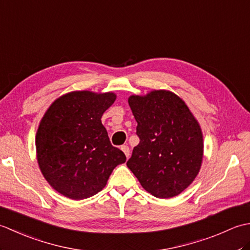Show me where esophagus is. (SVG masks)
<instances>
[{"instance_id": "34e87169", "label": "esophagus", "mask_w": 250, "mask_h": 250, "mask_svg": "<svg viewBox=\"0 0 250 250\" xmlns=\"http://www.w3.org/2000/svg\"><path fill=\"white\" fill-rule=\"evenodd\" d=\"M121 150L125 152V155L126 156V158H129V156H130V148H129V146L122 145L121 146Z\"/></svg>"}]
</instances>
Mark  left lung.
Segmentation results:
<instances>
[{"label":"left lung","instance_id":"obj_1","mask_svg":"<svg viewBox=\"0 0 250 250\" xmlns=\"http://www.w3.org/2000/svg\"><path fill=\"white\" fill-rule=\"evenodd\" d=\"M128 102L140 144L126 166L156 198L178 195L193 182L203 160L198 120L178 95L167 90L131 95Z\"/></svg>","mask_w":250,"mask_h":250}]
</instances>
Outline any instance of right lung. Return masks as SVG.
<instances>
[{
  "instance_id": "right-lung-1",
  "label": "right lung",
  "mask_w": 250,
  "mask_h": 250,
  "mask_svg": "<svg viewBox=\"0 0 250 250\" xmlns=\"http://www.w3.org/2000/svg\"><path fill=\"white\" fill-rule=\"evenodd\" d=\"M113 92L73 91L47 109L36 132L39 167L58 192L83 200L100 192L125 156L110 144L101 118L113 105Z\"/></svg>"
}]
</instances>
